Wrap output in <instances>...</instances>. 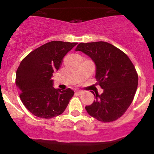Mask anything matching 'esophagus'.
<instances>
[{"label":"esophagus","mask_w":154,"mask_h":154,"mask_svg":"<svg viewBox=\"0 0 154 154\" xmlns=\"http://www.w3.org/2000/svg\"><path fill=\"white\" fill-rule=\"evenodd\" d=\"M82 92H83V91H82V90H76V94H81Z\"/></svg>","instance_id":"34e87169"}]
</instances>
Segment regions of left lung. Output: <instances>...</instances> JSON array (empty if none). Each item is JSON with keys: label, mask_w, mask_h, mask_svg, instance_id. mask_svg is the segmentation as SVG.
Returning <instances> with one entry per match:
<instances>
[{"label": "left lung", "mask_w": 154, "mask_h": 154, "mask_svg": "<svg viewBox=\"0 0 154 154\" xmlns=\"http://www.w3.org/2000/svg\"><path fill=\"white\" fill-rule=\"evenodd\" d=\"M89 57L95 64V77L103 90L94 94L95 100L85 109L102 122L120 118L133 100L138 86V74L129 57L105 42L80 43L75 49Z\"/></svg>", "instance_id": "1"}]
</instances>
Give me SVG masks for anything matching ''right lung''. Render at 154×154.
<instances>
[{"instance_id": "1", "label": "right lung", "mask_w": 154, "mask_h": 154, "mask_svg": "<svg viewBox=\"0 0 154 154\" xmlns=\"http://www.w3.org/2000/svg\"><path fill=\"white\" fill-rule=\"evenodd\" d=\"M77 44L50 42L29 53L20 63L15 85L23 104L35 116L52 119L67 107L74 91L54 88L52 77L60 68L63 57Z\"/></svg>"}]
</instances>
